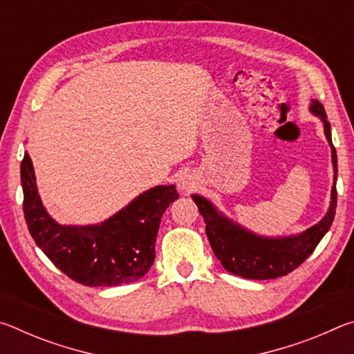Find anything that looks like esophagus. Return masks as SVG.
<instances>
[{"instance_id": "obj_1", "label": "esophagus", "mask_w": 354, "mask_h": 354, "mask_svg": "<svg viewBox=\"0 0 354 354\" xmlns=\"http://www.w3.org/2000/svg\"><path fill=\"white\" fill-rule=\"evenodd\" d=\"M196 185H198V183H196L195 178L189 175V173H184V175L178 178V189L181 190L183 194H190L192 190L196 189Z\"/></svg>"}]
</instances>
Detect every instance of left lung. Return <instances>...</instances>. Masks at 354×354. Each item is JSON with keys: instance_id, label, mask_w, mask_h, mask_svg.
I'll return each instance as SVG.
<instances>
[{"instance_id": "obj_1", "label": "left lung", "mask_w": 354, "mask_h": 354, "mask_svg": "<svg viewBox=\"0 0 354 354\" xmlns=\"http://www.w3.org/2000/svg\"><path fill=\"white\" fill-rule=\"evenodd\" d=\"M309 112L319 117L323 124V133L331 148L333 162V187L329 207L319 223L308 227L298 234L289 236H262L250 231L203 195L194 194L192 200L198 206L206 223V234L214 254L221 262L225 270L247 279H274L286 277L313 254L323 236L329 231L337 205V154L331 139V124L326 118L325 107L319 100H310Z\"/></svg>"}]
</instances>
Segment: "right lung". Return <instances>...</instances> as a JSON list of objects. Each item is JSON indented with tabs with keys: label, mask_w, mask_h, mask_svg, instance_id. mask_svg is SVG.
Returning <instances> with one entry per match:
<instances>
[{
	"label": "right lung",
	"mask_w": 354,
	"mask_h": 354,
	"mask_svg": "<svg viewBox=\"0 0 354 354\" xmlns=\"http://www.w3.org/2000/svg\"><path fill=\"white\" fill-rule=\"evenodd\" d=\"M20 175L28 230L59 270L88 287H113L145 277L154 262L162 215L179 198L175 185H154L100 223L62 225L44 206L28 151Z\"/></svg>",
	"instance_id": "obj_1"
}]
</instances>
